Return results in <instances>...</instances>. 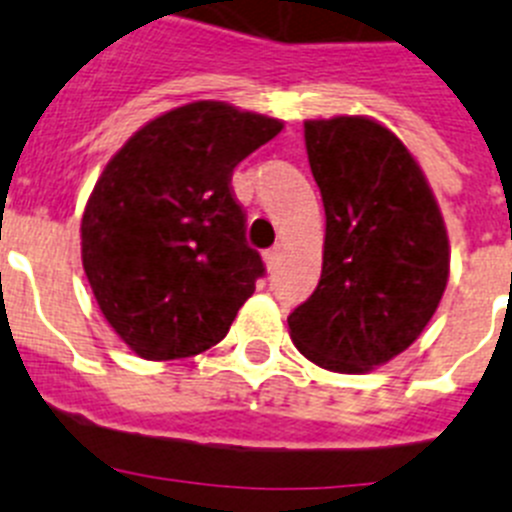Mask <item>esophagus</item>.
I'll use <instances>...</instances> for the list:
<instances>
[{
  "label": "esophagus",
  "instance_id": "1",
  "mask_svg": "<svg viewBox=\"0 0 512 512\" xmlns=\"http://www.w3.org/2000/svg\"><path fill=\"white\" fill-rule=\"evenodd\" d=\"M264 261L269 269H274V266L279 264V248H269V251L264 253Z\"/></svg>",
  "mask_w": 512,
  "mask_h": 512
}]
</instances>
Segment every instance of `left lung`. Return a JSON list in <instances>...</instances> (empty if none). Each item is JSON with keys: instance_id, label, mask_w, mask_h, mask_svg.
<instances>
[{"instance_id": "1", "label": "left lung", "mask_w": 512, "mask_h": 512, "mask_svg": "<svg viewBox=\"0 0 512 512\" xmlns=\"http://www.w3.org/2000/svg\"><path fill=\"white\" fill-rule=\"evenodd\" d=\"M325 207L323 274L289 312L300 354L359 374L402 354L433 318L449 279V238L408 148L366 117L305 122Z\"/></svg>"}]
</instances>
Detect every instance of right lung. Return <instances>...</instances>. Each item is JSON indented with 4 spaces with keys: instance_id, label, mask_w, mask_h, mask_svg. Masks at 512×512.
Listing matches in <instances>:
<instances>
[{
    "instance_id": "1",
    "label": "right lung",
    "mask_w": 512,
    "mask_h": 512,
    "mask_svg": "<svg viewBox=\"0 0 512 512\" xmlns=\"http://www.w3.org/2000/svg\"><path fill=\"white\" fill-rule=\"evenodd\" d=\"M279 130L223 102L184 104L140 128L99 176L81 259L99 310L138 356L202 354L253 295L266 266L230 182Z\"/></svg>"
}]
</instances>
